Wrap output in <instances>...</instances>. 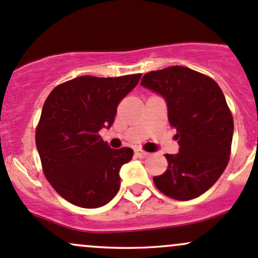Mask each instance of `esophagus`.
I'll return each mask as SVG.
<instances>
[{
	"label": "esophagus",
	"instance_id": "1",
	"mask_svg": "<svg viewBox=\"0 0 258 258\" xmlns=\"http://www.w3.org/2000/svg\"><path fill=\"white\" fill-rule=\"evenodd\" d=\"M134 152H135V155H137L138 157H140V159H146V157L149 156V152H146V151H144V150H141V149H135L134 150Z\"/></svg>",
	"mask_w": 258,
	"mask_h": 258
}]
</instances>
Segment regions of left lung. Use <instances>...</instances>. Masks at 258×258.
<instances>
[{"mask_svg": "<svg viewBox=\"0 0 258 258\" xmlns=\"http://www.w3.org/2000/svg\"><path fill=\"white\" fill-rule=\"evenodd\" d=\"M141 86L166 99L179 152L166 154L167 170L154 177L157 189L177 201L207 192L228 166L234 119L223 91L212 77L184 66L144 75Z\"/></svg>", "mask_w": 258, "mask_h": 258, "instance_id": "1", "label": "left lung"}]
</instances>
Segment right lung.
<instances>
[{"mask_svg":"<svg viewBox=\"0 0 258 258\" xmlns=\"http://www.w3.org/2000/svg\"><path fill=\"white\" fill-rule=\"evenodd\" d=\"M140 77L80 76L56 86L44 102L35 130L41 167L52 188L74 206L103 207L117 195L119 170L134 152L110 149L98 133L110 128L118 104Z\"/></svg>","mask_w":258,"mask_h":258,"instance_id":"1","label":"right lung"}]
</instances>
